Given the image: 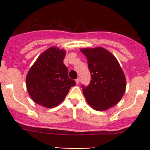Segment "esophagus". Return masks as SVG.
I'll return each instance as SVG.
<instances>
[{
    "label": "esophagus",
    "mask_w": 150,
    "mask_h": 150,
    "mask_svg": "<svg viewBox=\"0 0 150 150\" xmlns=\"http://www.w3.org/2000/svg\"><path fill=\"white\" fill-rule=\"evenodd\" d=\"M79 78H77V79H76V84H79Z\"/></svg>",
    "instance_id": "34e87169"
}]
</instances>
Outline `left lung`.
I'll use <instances>...</instances> for the list:
<instances>
[{
	"label": "left lung",
	"instance_id": "8db88e82",
	"mask_svg": "<svg viewBox=\"0 0 150 150\" xmlns=\"http://www.w3.org/2000/svg\"><path fill=\"white\" fill-rule=\"evenodd\" d=\"M88 60L91 81L82 85L83 95L93 109L106 110L121 100L126 81L120 64L112 54L102 47L83 49Z\"/></svg>",
	"mask_w": 150,
	"mask_h": 150
}]
</instances>
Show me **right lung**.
I'll list each match as a JSON object with an SVG mask.
<instances>
[{
    "instance_id": "1",
    "label": "right lung",
    "mask_w": 150,
    "mask_h": 150,
    "mask_svg": "<svg viewBox=\"0 0 150 150\" xmlns=\"http://www.w3.org/2000/svg\"><path fill=\"white\" fill-rule=\"evenodd\" d=\"M65 51L51 47L41 54L30 67L26 77L29 95L35 103L52 108L59 104L76 85L69 78L63 63Z\"/></svg>"
}]
</instances>
